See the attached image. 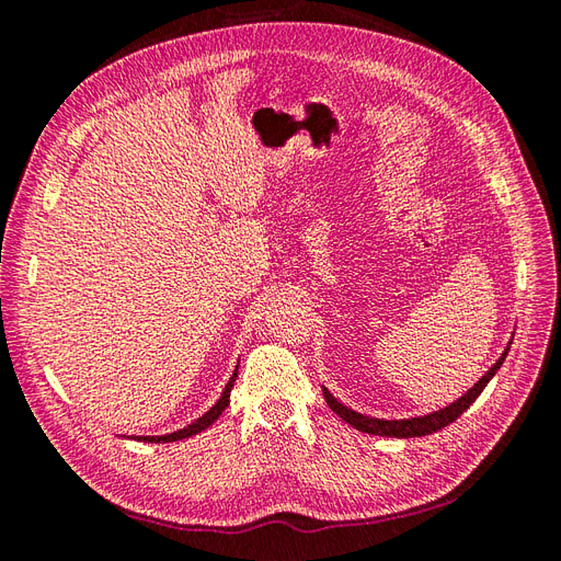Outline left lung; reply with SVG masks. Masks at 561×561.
Segmentation results:
<instances>
[{"label": "left lung", "instance_id": "1", "mask_svg": "<svg viewBox=\"0 0 561 561\" xmlns=\"http://www.w3.org/2000/svg\"><path fill=\"white\" fill-rule=\"evenodd\" d=\"M513 344V342H511ZM511 344L505 346V351L501 353V358L491 365V369L486 371V375L474 383L466 396L458 398L456 402H451L449 407H445V410H437L433 414H426V416H412V419H371V416H365L360 412L351 410V407L339 402L328 388H322V396H325L330 410L334 414L342 416V421H346L348 426H353L355 431L360 433H369V435H381V437H421V435H431V433H437L443 431L445 426H449V423H454L458 416H461L468 407L480 398V393L484 390V386L491 381V377L496 375V371L501 369L503 360L507 351H511Z\"/></svg>", "mask_w": 561, "mask_h": 561}]
</instances>
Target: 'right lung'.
I'll return each mask as SVG.
<instances>
[{
  "instance_id": "obj_1",
  "label": "right lung",
  "mask_w": 561,
  "mask_h": 561,
  "mask_svg": "<svg viewBox=\"0 0 561 561\" xmlns=\"http://www.w3.org/2000/svg\"><path fill=\"white\" fill-rule=\"evenodd\" d=\"M236 377H239V367H236V371L231 375L229 383L225 386V390H222V396H219V400L210 407V410H208L206 414L198 416V419H196L194 423H190V426H186V428H180V431L168 433V435H138V439H142V443H178V439L192 437V435H196V433H201V431H206L208 426H213V423L219 419V414H222V412L227 410L229 396H231V388H233Z\"/></svg>"
}]
</instances>
